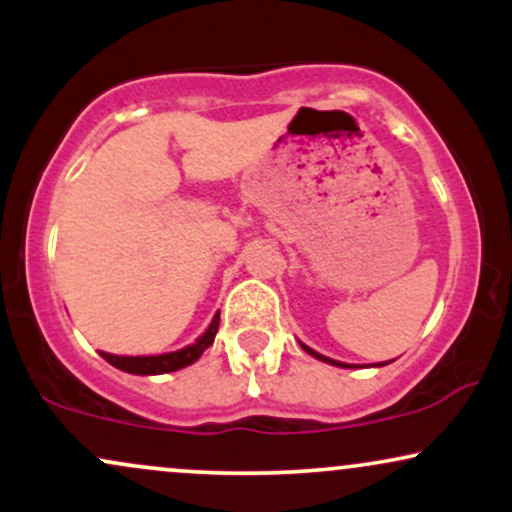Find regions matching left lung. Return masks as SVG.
Returning <instances> with one entry per match:
<instances>
[{
    "mask_svg": "<svg viewBox=\"0 0 512 512\" xmlns=\"http://www.w3.org/2000/svg\"><path fill=\"white\" fill-rule=\"evenodd\" d=\"M305 351H308L310 356H315V358H320V361H325V363H332V366H344V363H339V361H332V358H327V356H320L317 354V351H313V349H308V346H303ZM380 366H383V363H380ZM346 368H351V366H346Z\"/></svg>",
    "mask_w": 512,
    "mask_h": 512,
    "instance_id": "left-lung-1",
    "label": "left lung"
}]
</instances>
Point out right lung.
Here are the masks:
<instances>
[{
    "label": "right lung",
    "instance_id": "obj_1",
    "mask_svg": "<svg viewBox=\"0 0 512 512\" xmlns=\"http://www.w3.org/2000/svg\"><path fill=\"white\" fill-rule=\"evenodd\" d=\"M216 332H219V315L211 320L209 330L197 339L195 344L185 346V349L173 351V354H161V356H115V354H105L101 351V356L110 366L125 370V373H134V375H158V373H170V370H180L190 363H195L204 351L214 344Z\"/></svg>",
    "mask_w": 512,
    "mask_h": 512
}]
</instances>
